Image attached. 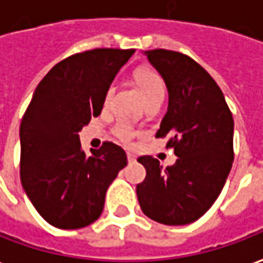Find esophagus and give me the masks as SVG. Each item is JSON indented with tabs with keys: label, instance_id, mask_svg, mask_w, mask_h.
Wrapping results in <instances>:
<instances>
[{
	"label": "esophagus",
	"instance_id": "34e87169",
	"mask_svg": "<svg viewBox=\"0 0 263 263\" xmlns=\"http://www.w3.org/2000/svg\"><path fill=\"white\" fill-rule=\"evenodd\" d=\"M126 158H128V162L129 163H134L135 161H137L135 155H134V154H131V152H128V154H126Z\"/></svg>",
	"mask_w": 263,
	"mask_h": 263
}]
</instances>
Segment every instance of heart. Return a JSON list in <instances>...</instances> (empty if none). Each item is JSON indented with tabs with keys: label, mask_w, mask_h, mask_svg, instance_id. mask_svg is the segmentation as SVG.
Returning <instances> with one entry per match:
<instances>
[{
	"label": "heart",
	"mask_w": 263,
	"mask_h": 263,
	"mask_svg": "<svg viewBox=\"0 0 263 263\" xmlns=\"http://www.w3.org/2000/svg\"><path fill=\"white\" fill-rule=\"evenodd\" d=\"M135 80H137L138 85L141 87L142 92H144L146 101L152 100L155 97H159V95H163V84L161 77L148 67H141L138 68L137 72H135ZM114 92H115V87L114 85H109L105 92V98H104V104L105 105H109L111 102V98H112ZM115 134L117 137L124 141V142H129L134 137V129L131 126L126 125V124H119L117 128H115Z\"/></svg>",
	"instance_id": "b5f03b06"
}]
</instances>
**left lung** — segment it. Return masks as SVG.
<instances>
[{"label": "left lung", "mask_w": 263, "mask_h": 263, "mask_svg": "<svg viewBox=\"0 0 263 263\" xmlns=\"http://www.w3.org/2000/svg\"><path fill=\"white\" fill-rule=\"evenodd\" d=\"M165 81L170 102L157 138L178 157L165 170L158 159L139 157L146 170L137 185L139 206L163 225H188L216 201L234 162V118L214 78L188 55L145 51Z\"/></svg>", "instance_id": "obj_1"}]
</instances>
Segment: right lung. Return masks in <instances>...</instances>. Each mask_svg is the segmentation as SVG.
I'll return each instance as SVG.
<instances>
[{"mask_svg": "<svg viewBox=\"0 0 263 263\" xmlns=\"http://www.w3.org/2000/svg\"><path fill=\"white\" fill-rule=\"evenodd\" d=\"M134 49L97 48L68 57L38 84L20 126L25 194L52 227L80 229L102 214L108 186L126 154L104 142L87 155L78 132L98 117L115 75Z\"/></svg>", "mask_w": 263, "mask_h": 263, "instance_id": "right-lung-1", "label": "right lung"}]
</instances>
